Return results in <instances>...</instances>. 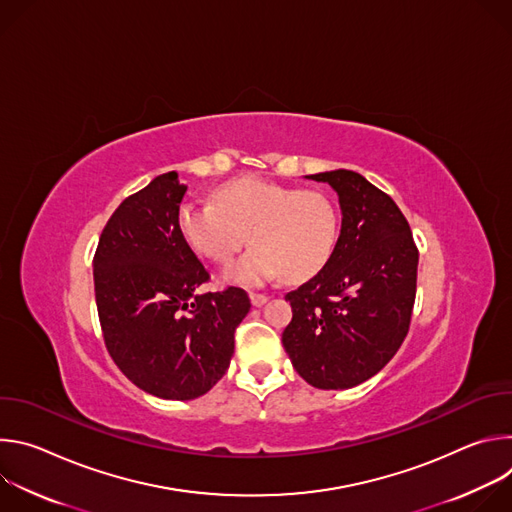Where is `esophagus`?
<instances>
[{
  "instance_id": "esophagus-1",
  "label": "esophagus",
  "mask_w": 512,
  "mask_h": 512,
  "mask_svg": "<svg viewBox=\"0 0 512 512\" xmlns=\"http://www.w3.org/2000/svg\"><path fill=\"white\" fill-rule=\"evenodd\" d=\"M249 298H251V304H253L255 308H261V306L267 302V296H265V294H257V291H251Z\"/></svg>"
}]
</instances>
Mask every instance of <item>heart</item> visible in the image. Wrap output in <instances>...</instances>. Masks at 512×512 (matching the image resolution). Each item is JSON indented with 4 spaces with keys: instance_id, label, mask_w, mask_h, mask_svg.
Segmentation results:
<instances>
[{
    "instance_id": "b5f03b06",
    "label": "heart",
    "mask_w": 512,
    "mask_h": 512,
    "mask_svg": "<svg viewBox=\"0 0 512 512\" xmlns=\"http://www.w3.org/2000/svg\"><path fill=\"white\" fill-rule=\"evenodd\" d=\"M178 231L200 257L225 265L253 245L223 279L261 285L275 275L287 281L314 277L330 261L340 218L322 190H296L261 178H237L218 188L214 202L186 200L178 210Z\"/></svg>"
}]
</instances>
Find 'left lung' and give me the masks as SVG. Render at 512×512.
Listing matches in <instances>:
<instances>
[{
	"mask_svg": "<svg viewBox=\"0 0 512 512\" xmlns=\"http://www.w3.org/2000/svg\"><path fill=\"white\" fill-rule=\"evenodd\" d=\"M338 194L342 227L322 271L289 291L281 334L298 375L316 389H350L375 377L403 344L419 253L389 194L352 170L306 176Z\"/></svg>",
	"mask_w": 512,
	"mask_h": 512,
	"instance_id": "1",
	"label": "left lung"
}]
</instances>
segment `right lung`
<instances>
[{
    "mask_svg": "<svg viewBox=\"0 0 512 512\" xmlns=\"http://www.w3.org/2000/svg\"><path fill=\"white\" fill-rule=\"evenodd\" d=\"M188 186L176 172L127 196L107 221L93 259L105 346L141 391L190 401L227 373L247 291L198 294L210 279L178 231Z\"/></svg>",
    "mask_w": 512,
    "mask_h": 512,
    "instance_id": "right-lung-1",
    "label": "right lung"
}]
</instances>
